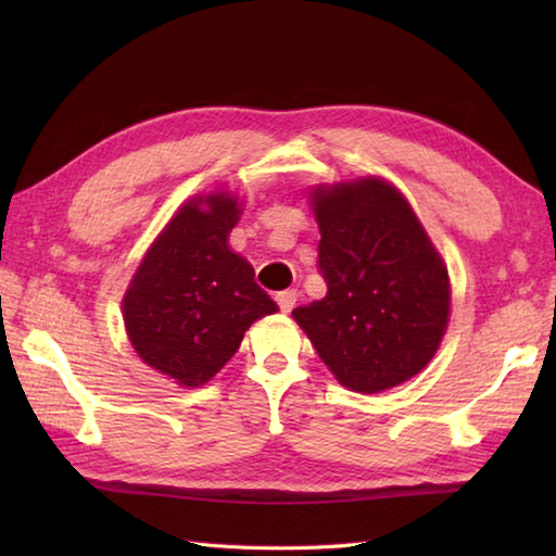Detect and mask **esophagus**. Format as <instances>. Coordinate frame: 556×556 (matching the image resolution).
I'll return each instance as SVG.
<instances>
[{
	"label": "esophagus",
	"instance_id": "34e87169",
	"mask_svg": "<svg viewBox=\"0 0 556 556\" xmlns=\"http://www.w3.org/2000/svg\"><path fill=\"white\" fill-rule=\"evenodd\" d=\"M296 301H299V291L296 289H287V291H279L277 293V303H279L281 313H289L293 305H296Z\"/></svg>",
	"mask_w": 556,
	"mask_h": 556
}]
</instances>
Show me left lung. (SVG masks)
<instances>
[{
	"label": "left lung",
	"instance_id": "8db88e82",
	"mask_svg": "<svg viewBox=\"0 0 556 556\" xmlns=\"http://www.w3.org/2000/svg\"><path fill=\"white\" fill-rule=\"evenodd\" d=\"M311 203L327 293L293 311V320L353 392L377 394L410 380L446 332L444 260L408 200L375 176L317 186Z\"/></svg>",
	"mask_w": 556,
	"mask_h": 556
}]
</instances>
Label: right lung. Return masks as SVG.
I'll return each mask as SVG.
<instances>
[{
	"label": "right lung",
	"mask_w": 556,
	"mask_h": 556,
	"mask_svg": "<svg viewBox=\"0 0 556 556\" xmlns=\"http://www.w3.org/2000/svg\"><path fill=\"white\" fill-rule=\"evenodd\" d=\"M239 215L229 193L188 200L140 260L122 301L138 356L181 387L212 380L245 329L279 311L255 285L251 263L229 248Z\"/></svg>",
	"instance_id": "obj_1"
}]
</instances>
